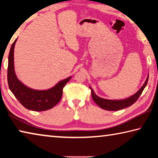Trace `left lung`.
Instances as JSON below:
<instances>
[{
	"mask_svg": "<svg viewBox=\"0 0 158 158\" xmlns=\"http://www.w3.org/2000/svg\"><path fill=\"white\" fill-rule=\"evenodd\" d=\"M148 77H147L146 82H145V83L143 84V86H142L141 88L139 89L135 94H134L133 96L130 97V98H128V99L124 100H108L102 99V98L99 97L94 94V91H93V89L91 87H89V88L91 89L92 97L93 100H94V102L96 103L99 107L107 110H118L130 106L132 105L133 103H134L136 101H137L139 97H140V95L141 94L142 92L143 91L144 88L146 87L147 83H148Z\"/></svg>",
	"mask_w": 158,
	"mask_h": 158,
	"instance_id": "left-lung-1",
	"label": "left lung"
}]
</instances>
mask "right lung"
I'll use <instances>...</instances> for the list:
<instances>
[{"instance_id":"add662e5","label":"right lung","mask_w":158,"mask_h":158,"mask_svg":"<svg viewBox=\"0 0 158 158\" xmlns=\"http://www.w3.org/2000/svg\"><path fill=\"white\" fill-rule=\"evenodd\" d=\"M17 39L12 43L8 56L7 82L11 92L23 106L35 111H43L50 109L61 100L63 88L71 77L61 81L50 89L34 90L23 85L15 75L14 70V48Z\"/></svg>"}]
</instances>
